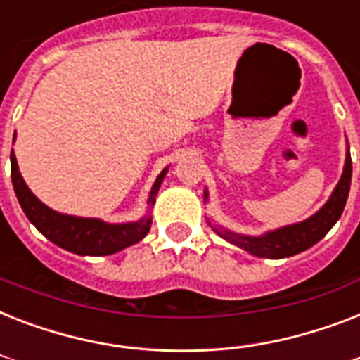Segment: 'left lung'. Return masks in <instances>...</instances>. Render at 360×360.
Instances as JSON below:
<instances>
[{
    "label": "left lung",
    "instance_id": "obj_1",
    "mask_svg": "<svg viewBox=\"0 0 360 360\" xmlns=\"http://www.w3.org/2000/svg\"><path fill=\"white\" fill-rule=\"evenodd\" d=\"M349 186H352V155H349V146H347L344 172H342L338 185L335 186V191H333L329 200L325 202L323 207L316 211L312 217H308L307 220L265 231L262 236H243V233L226 230L219 224H211L209 220L207 224L217 231V236H220L231 245L239 246L252 256L267 257V259H282V257L295 256V254L304 252L307 248L316 245L318 240L323 239L327 231L338 222L342 211L346 207ZM203 202H209L207 188L203 192Z\"/></svg>",
    "mask_w": 360,
    "mask_h": 360
}]
</instances>
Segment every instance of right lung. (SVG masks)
<instances>
[{"label": "right lung", "mask_w": 360, "mask_h": 360, "mask_svg": "<svg viewBox=\"0 0 360 360\" xmlns=\"http://www.w3.org/2000/svg\"><path fill=\"white\" fill-rule=\"evenodd\" d=\"M16 138V132H14ZM168 174V166L158 174L147 198L149 209L155 205L157 194L160 191L164 177ZM11 179H13L14 194L18 198L20 207L24 209L25 217L30 222L41 231L53 245L61 246L65 250L78 254V256H110L115 252L123 250L127 246L140 243L151 230V214L141 217L134 222H121V224H110L101 219H86V217H75V214L58 213L42 203L39 198L25 185L24 177L20 174L18 162L11 151Z\"/></svg>", "instance_id": "1"}]
</instances>
